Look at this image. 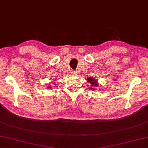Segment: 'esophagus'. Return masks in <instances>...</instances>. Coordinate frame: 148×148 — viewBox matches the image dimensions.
Masks as SVG:
<instances>
[{"label": "esophagus", "mask_w": 148, "mask_h": 148, "mask_svg": "<svg viewBox=\"0 0 148 148\" xmlns=\"http://www.w3.org/2000/svg\"><path fill=\"white\" fill-rule=\"evenodd\" d=\"M71 73L73 74V75H77V71H75V70H73V71H72V72H71Z\"/></svg>", "instance_id": "1"}]
</instances>
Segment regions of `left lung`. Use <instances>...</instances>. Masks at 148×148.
I'll return each instance as SVG.
<instances>
[{
  "instance_id": "obj_1",
  "label": "left lung",
  "mask_w": 148,
  "mask_h": 148,
  "mask_svg": "<svg viewBox=\"0 0 148 148\" xmlns=\"http://www.w3.org/2000/svg\"><path fill=\"white\" fill-rule=\"evenodd\" d=\"M88 81L90 82L91 84V86H98V84H97L96 80H95L94 79H92L91 77L88 78ZM91 90H93V88H91Z\"/></svg>"
}]
</instances>
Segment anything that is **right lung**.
I'll return each mask as SVG.
<instances>
[{"label":"right lung","instance_id":"1","mask_svg":"<svg viewBox=\"0 0 148 148\" xmlns=\"http://www.w3.org/2000/svg\"><path fill=\"white\" fill-rule=\"evenodd\" d=\"M49 87H50V86H49V87H48V88H49Z\"/></svg>","mask_w":148,"mask_h":148}]
</instances>
